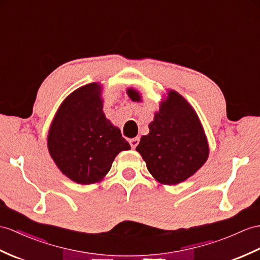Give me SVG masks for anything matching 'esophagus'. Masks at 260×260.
<instances>
[{"label": "esophagus", "mask_w": 260, "mask_h": 260, "mask_svg": "<svg viewBox=\"0 0 260 260\" xmlns=\"http://www.w3.org/2000/svg\"><path fill=\"white\" fill-rule=\"evenodd\" d=\"M139 141H140V139H139L138 137H137V138H134V139H131V140L129 141L130 145H131V148L136 149V148H137V145L139 144Z\"/></svg>", "instance_id": "34e87169"}]
</instances>
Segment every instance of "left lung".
Returning <instances> with one entry per match:
<instances>
[{
	"mask_svg": "<svg viewBox=\"0 0 260 260\" xmlns=\"http://www.w3.org/2000/svg\"><path fill=\"white\" fill-rule=\"evenodd\" d=\"M128 94L132 100H140L135 90L129 89ZM149 129L137 151L160 183L175 185L185 181L207 160L208 145L198 115L178 92L170 91Z\"/></svg>",
	"mask_w": 260,
	"mask_h": 260,
	"instance_id": "obj_1",
	"label": "left lung"
}]
</instances>
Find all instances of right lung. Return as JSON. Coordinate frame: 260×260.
I'll use <instances>...</instances> for the list:
<instances>
[{
    "mask_svg": "<svg viewBox=\"0 0 260 260\" xmlns=\"http://www.w3.org/2000/svg\"><path fill=\"white\" fill-rule=\"evenodd\" d=\"M47 144L57 167L79 184L100 181L119 152L130 149L120 130L106 119L97 84L66 98L50 126Z\"/></svg>",
    "mask_w": 260,
    "mask_h": 260,
    "instance_id": "1",
    "label": "right lung"
}]
</instances>
